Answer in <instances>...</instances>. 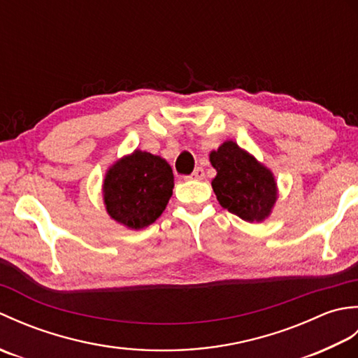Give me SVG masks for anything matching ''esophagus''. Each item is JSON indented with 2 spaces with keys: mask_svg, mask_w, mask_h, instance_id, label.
<instances>
[{
  "mask_svg": "<svg viewBox=\"0 0 358 358\" xmlns=\"http://www.w3.org/2000/svg\"><path fill=\"white\" fill-rule=\"evenodd\" d=\"M203 178H204L203 167H196V169L187 177V180H203Z\"/></svg>",
  "mask_w": 358,
  "mask_h": 358,
  "instance_id": "34e87169",
  "label": "esophagus"
}]
</instances>
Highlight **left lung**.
Returning <instances> with one entry per match:
<instances>
[{
	"mask_svg": "<svg viewBox=\"0 0 358 358\" xmlns=\"http://www.w3.org/2000/svg\"><path fill=\"white\" fill-rule=\"evenodd\" d=\"M209 162L217 171L212 189L224 209L248 223L269 218L278 199L277 181L269 167L232 140L210 150Z\"/></svg>",
	"mask_w": 358,
	"mask_h": 358,
	"instance_id": "obj_1",
	"label": "left lung"
}]
</instances>
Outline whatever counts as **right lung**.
I'll list each match as a JSON object with an SVG mask.
<instances>
[{
    "mask_svg": "<svg viewBox=\"0 0 358 358\" xmlns=\"http://www.w3.org/2000/svg\"><path fill=\"white\" fill-rule=\"evenodd\" d=\"M173 189L172 167L164 158L135 149L106 171L101 192L108 215L140 231L163 214Z\"/></svg>",
    "mask_w": 358,
    "mask_h": 358,
    "instance_id": "add662e5",
    "label": "right lung"
}]
</instances>
